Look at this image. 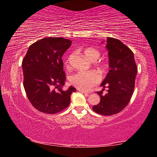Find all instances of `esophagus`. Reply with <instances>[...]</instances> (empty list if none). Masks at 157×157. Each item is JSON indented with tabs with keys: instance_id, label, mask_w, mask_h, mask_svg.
<instances>
[{
	"instance_id": "obj_1",
	"label": "esophagus",
	"mask_w": 157,
	"mask_h": 157,
	"mask_svg": "<svg viewBox=\"0 0 157 157\" xmlns=\"http://www.w3.org/2000/svg\"><path fill=\"white\" fill-rule=\"evenodd\" d=\"M79 91L82 92V94H84L85 96H88V95L90 94V92H86V91H82V90H79Z\"/></svg>"
}]
</instances>
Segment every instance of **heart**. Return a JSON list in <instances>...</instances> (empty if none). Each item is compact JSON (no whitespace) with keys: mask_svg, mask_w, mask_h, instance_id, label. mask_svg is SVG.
<instances>
[{"mask_svg":"<svg viewBox=\"0 0 157 157\" xmlns=\"http://www.w3.org/2000/svg\"><path fill=\"white\" fill-rule=\"evenodd\" d=\"M84 54L86 57L89 60L94 61L96 60L100 57V53L99 50L95 48L90 47L85 49ZM70 61V57H68L67 63ZM102 69H105V64L101 66ZM101 80V77L100 74L96 71H79L78 73L71 75L69 79L70 83L76 88H78L82 91H88L93 87L97 85Z\"/></svg>","mask_w":157,"mask_h":157,"instance_id":"heart-1","label":"heart"}]
</instances>
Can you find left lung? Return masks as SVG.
<instances>
[{
    "label": "left lung",
    "mask_w": 157,
    "mask_h": 157,
    "mask_svg": "<svg viewBox=\"0 0 157 157\" xmlns=\"http://www.w3.org/2000/svg\"><path fill=\"white\" fill-rule=\"evenodd\" d=\"M106 47L108 50L110 70L101 84L102 91H98L100 102L93 110L103 116L116 114L126 107L134 90L137 66L134 53L118 39L108 37ZM105 88L108 93L103 94Z\"/></svg>",
    "instance_id": "obj_1"
}]
</instances>
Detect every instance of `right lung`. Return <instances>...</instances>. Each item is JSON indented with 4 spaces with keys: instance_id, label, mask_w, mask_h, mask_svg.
Masks as SVG:
<instances>
[{
    "instance_id": "obj_1",
    "label": "right lung",
    "mask_w": 157,
    "mask_h": 157,
    "mask_svg": "<svg viewBox=\"0 0 157 157\" xmlns=\"http://www.w3.org/2000/svg\"><path fill=\"white\" fill-rule=\"evenodd\" d=\"M72 41L61 37H46L29 47L22 62L23 86L33 107L45 113L55 114L65 109L76 89L65 84L62 57Z\"/></svg>"
}]
</instances>
